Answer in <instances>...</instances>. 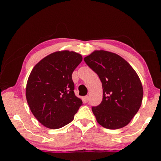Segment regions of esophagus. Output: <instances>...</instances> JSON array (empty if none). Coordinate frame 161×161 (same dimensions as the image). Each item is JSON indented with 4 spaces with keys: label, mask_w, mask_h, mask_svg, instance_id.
Here are the masks:
<instances>
[{
    "label": "esophagus",
    "mask_w": 161,
    "mask_h": 161,
    "mask_svg": "<svg viewBox=\"0 0 161 161\" xmlns=\"http://www.w3.org/2000/svg\"><path fill=\"white\" fill-rule=\"evenodd\" d=\"M89 99V96H86V97H84V101H85L86 102H88Z\"/></svg>",
    "instance_id": "esophagus-1"
}]
</instances>
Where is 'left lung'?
Segmentation results:
<instances>
[{"instance_id": "left-lung-1", "label": "left lung", "mask_w": 161, "mask_h": 161, "mask_svg": "<svg viewBox=\"0 0 161 161\" xmlns=\"http://www.w3.org/2000/svg\"><path fill=\"white\" fill-rule=\"evenodd\" d=\"M84 59L102 84V102L92 107L98 124L108 129L126 126L142 103L143 89L137 73L123 58L108 51L94 50Z\"/></svg>"}]
</instances>
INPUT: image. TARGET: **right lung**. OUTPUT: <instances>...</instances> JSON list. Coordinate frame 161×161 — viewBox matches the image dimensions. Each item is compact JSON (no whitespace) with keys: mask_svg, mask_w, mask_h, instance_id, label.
<instances>
[{"mask_svg":"<svg viewBox=\"0 0 161 161\" xmlns=\"http://www.w3.org/2000/svg\"><path fill=\"white\" fill-rule=\"evenodd\" d=\"M82 56L74 51L54 52L32 69L27 81L26 99L31 112L43 126L58 129L70 123L82 104L75 96L72 79Z\"/></svg>","mask_w":161,"mask_h":161,"instance_id":"add662e5","label":"right lung"}]
</instances>
